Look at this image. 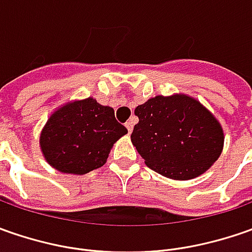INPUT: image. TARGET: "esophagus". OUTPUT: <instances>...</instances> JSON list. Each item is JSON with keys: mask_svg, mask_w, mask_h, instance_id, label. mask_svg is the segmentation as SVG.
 I'll use <instances>...</instances> for the list:
<instances>
[{"mask_svg": "<svg viewBox=\"0 0 252 252\" xmlns=\"http://www.w3.org/2000/svg\"><path fill=\"white\" fill-rule=\"evenodd\" d=\"M125 126H126L127 131H129V133H131V130H133V121H127V122H126V125H125Z\"/></svg>", "mask_w": 252, "mask_h": 252, "instance_id": "34e87169", "label": "esophagus"}]
</instances>
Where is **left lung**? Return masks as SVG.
Returning <instances> with one entry per match:
<instances>
[{
    "mask_svg": "<svg viewBox=\"0 0 252 252\" xmlns=\"http://www.w3.org/2000/svg\"><path fill=\"white\" fill-rule=\"evenodd\" d=\"M130 139L146 165L177 181L203 174L223 150L221 125L195 98L157 95L134 109Z\"/></svg>",
    "mask_w": 252,
    "mask_h": 252,
    "instance_id": "8db88e82",
    "label": "left lung"
}]
</instances>
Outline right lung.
Returning <instances> with one entry per match:
<instances>
[{
    "label": "right lung",
    "mask_w": 252,
    "mask_h": 252,
    "mask_svg": "<svg viewBox=\"0 0 252 252\" xmlns=\"http://www.w3.org/2000/svg\"><path fill=\"white\" fill-rule=\"evenodd\" d=\"M127 133L115 111L94 98L73 101L54 111L40 133L46 161L60 172L84 175L102 167L113 144Z\"/></svg>",
    "instance_id": "add662e5"
}]
</instances>
